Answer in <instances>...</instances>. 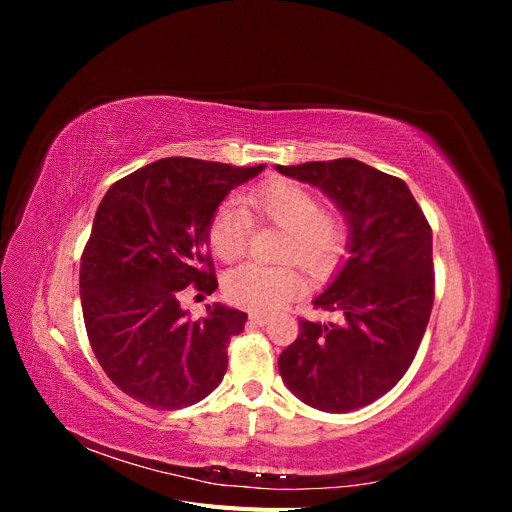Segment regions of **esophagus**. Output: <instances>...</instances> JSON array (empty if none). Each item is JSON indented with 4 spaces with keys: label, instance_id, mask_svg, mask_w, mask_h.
Wrapping results in <instances>:
<instances>
[{
    "label": "esophagus",
    "instance_id": "esophagus-1",
    "mask_svg": "<svg viewBox=\"0 0 512 512\" xmlns=\"http://www.w3.org/2000/svg\"><path fill=\"white\" fill-rule=\"evenodd\" d=\"M250 322L258 324V327H265V324L269 322V316L262 314V312H254V314H250Z\"/></svg>",
    "mask_w": 512,
    "mask_h": 512
}]
</instances>
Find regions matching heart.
<instances>
[{
    "label": "heart",
    "mask_w": 512,
    "mask_h": 512,
    "mask_svg": "<svg viewBox=\"0 0 512 512\" xmlns=\"http://www.w3.org/2000/svg\"><path fill=\"white\" fill-rule=\"evenodd\" d=\"M243 205L258 222L284 230L282 260H297L309 271H324L344 252L346 220L339 213L322 211L320 198L297 181L262 183L243 196ZM246 212L241 205L226 203L209 222V245L224 262L239 260L247 252L254 222L251 212ZM303 288V277L290 265L265 267L247 262L224 277L226 299L258 312H271L299 297Z\"/></svg>",
    "instance_id": "heart-1"
}]
</instances>
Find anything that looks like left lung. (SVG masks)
Instances as JSON below:
<instances>
[{"instance_id":"obj_1","label":"left lung","mask_w":512,"mask_h":512,"mask_svg":"<svg viewBox=\"0 0 512 512\" xmlns=\"http://www.w3.org/2000/svg\"><path fill=\"white\" fill-rule=\"evenodd\" d=\"M316 185L344 211L350 256L314 305L339 322L299 320L277 365L307 406L350 412L404 378L433 305L431 226L408 185L352 158L275 166Z\"/></svg>"}]
</instances>
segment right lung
Returning a JSON list of instances; mask_svg holds the SVG:
<instances>
[{
	"label": "right lung",
	"mask_w": 512,
	"mask_h": 512,
	"mask_svg": "<svg viewBox=\"0 0 512 512\" xmlns=\"http://www.w3.org/2000/svg\"><path fill=\"white\" fill-rule=\"evenodd\" d=\"M265 164L164 158L113 183L81 256V303L91 350L119 391L149 408L205 399L226 374V348L247 314L222 303L190 320L181 292L218 288L209 222L226 194Z\"/></svg>",
	"instance_id": "right-lung-1"
}]
</instances>
